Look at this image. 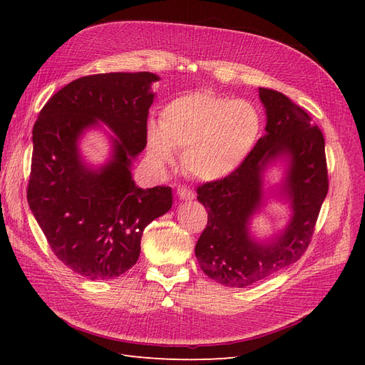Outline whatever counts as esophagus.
<instances>
[{"label": "esophagus", "mask_w": 365, "mask_h": 365, "mask_svg": "<svg viewBox=\"0 0 365 365\" xmlns=\"http://www.w3.org/2000/svg\"><path fill=\"white\" fill-rule=\"evenodd\" d=\"M176 193H178L180 200H182V201L195 200V193L190 189H187V187H184V185H180L178 190H176Z\"/></svg>", "instance_id": "obj_1"}]
</instances>
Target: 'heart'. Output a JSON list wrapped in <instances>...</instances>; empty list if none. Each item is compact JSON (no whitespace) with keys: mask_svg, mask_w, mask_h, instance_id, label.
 Here are the masks:
<instances>
[{"mask_svg":"<svg viewBox=\"0 0 365 365\" xmlns=\"http://www.w3.org/2000/svg\"><path fill=\"white\" fill-rule=\"evenodd\" d=\"M256 106L213 93L175 98L161 113L160 126L148 129V153L158 165L184 150L185 170L202 181H217L237 170L260 137Z\"/></svg>","mask_w":365,"mask_h":365,"instance_id":"obj_1","label":"heart"}]
</instances>
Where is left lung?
<instances>
[{
    "mask_svg": "<svg viewBox=\"0 0 365 365\" xmlns=\"http://www.w3.org/2000/svg\"><path fill=\"white\" fill-rule=\"evenodd\" d=\"M259 97L267 113L264 135L237 170L197 187L208 222L196 259L210 279L230 288L257 283L300 259L329 189L323 132L284 94L259 88ZM275 163L284 164V178L264 190V173ZM271 197L288 203L292 215L279 234L259 240L250 233V219Z\"/></svg>",
    "mask_w": 365,
    "mask_h": 365,
    "instance_id": "1",
    "label": "left lung"
}]
</instances>
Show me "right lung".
Masks as SVG:
<instances>
[{"label":"right lung","mask_w":365,"mask_h":365,"mask_svg":"<svg viewBox=\"0 0 365 365\" xmlns=\"http://www.w3.org/2000/svg\"><path fill=\"white\" fill-rule=\"evenodd\" d=\"M157 81L149 71L81 77L50 98L33 126L30 210L56 257L90 280L134 267L143 231L172 208L170 187L141 189L130 172L146 148ZM102 124L113 132L112 152L94 168L80 140Z\"/></svg>","instance_id":"1"}]
</instances>
